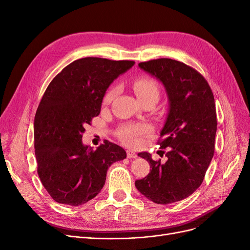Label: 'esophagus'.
I'll return each instance as SVG.
<instances>
[{"mask_svg": "<svg viewBox=\"0 0 250 250\" xmlns=\"http://www.w3.org/2000/svg\"><path fill=\"white\" fill-rule=\"evenodd\" d=\"M126 154H127V158H136L137 157V154L133 151H130V150H128L126 152Z\"/></svg>", "mask_w": 250, "mask_h": 250, "instance_id": "1", "label": "esophagus"}]
</instances>
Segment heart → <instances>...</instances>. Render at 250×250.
<instances>
[{
    "label": "heart",
    "instance_id": "b5f03b06",
    "mask_svg": "<svg viewBox=\"0 0 250 250\" xmlns=\"http://www.w3.org/2000/svg\"><path fill=\"white\" fill-rule=\"evenodd\" d=\"M133 90L140 101L147 99H159L160 89L157 82L151 77H142L133 82ZM118 88L111 87L104 95L103 102L108 104L116 97ZM151 127L147 124H125L120 126L117 130L119 140L129 147H136L142 143V137L151 133Z\"/></svg>",
    "mask_w": 250,
    "mask_h": 250
}]
</instances>
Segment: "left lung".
Wrapping results in <instances>:
<instances>
[{
    "label": "left lung",
    "instance_id": "obj_1",
    "mask_svg": "<svg viewBox=\"0 0 250 250\" xmlns=\"http://www.w3.org/2000/svg\"><path fill=\"white\" fill-rule=\"evenodd\" d=\"M139 66L165 85L169 109L158 140L167 159L161 163L147 152L139 153L151 169L135 187L150 201L167 205L186 199L203 183L215 150L214 96L205 77L182 62L161 58Z\"/></svg>",
    "mask_w": 250,
    "mask_h": 250
}]
</instances>
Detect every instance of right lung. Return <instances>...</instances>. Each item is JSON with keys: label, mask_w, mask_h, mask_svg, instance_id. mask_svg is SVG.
I'll list each match as a JSON object with an SVG mask.
<instances>
[{"label": "right lung", "mask_w": 250, "mask_h": 250, "mask_svg": "<svg viewBox=\"0 0 250 250\" xmlns=\"http://www.w3.org/2000/svg\"><path fill=\"white\" fill-rule=\"evenodd\" d=\"M134 61L83 58L67 65L46 88L34 120L37 173L57 203L73 207L94 199L107 168L126 158L120 146L104 141L97 149L82 142L84 126L100 114L106 89Z\"/></svg>", "instance_id": "add662e5"}]
</instances>
